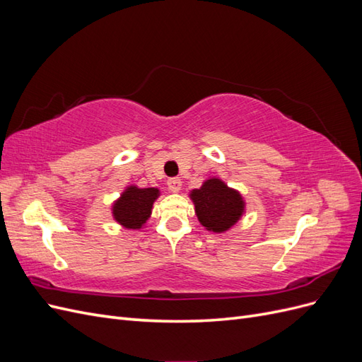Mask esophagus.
<instances>
[{
	"mask_svg": "<svg viewBox=\"0 0 362 362\" xmlns=\"http://www.w3.org/2000/svg\"><path fill=\"white\" fill-rule=\"evenodd\" d=\"M181 185H182V181L180 178H170L168 181V187L173 193H178L181 190Z\"/></svg>",
	"mask_w": 362,
	"mask_h": 362,
	"instance_id": "1",
	"label": "esophagus"
}]
</instances>
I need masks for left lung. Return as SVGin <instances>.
Masks as SVG:
<instances>
[{
  "instance_id": "obj_1",
  "label": "left lung",
  "mask_w": 362,
  "mask_h": 362,
  "mask_svg": "<svg viewBox=\"0 0 362 362\" xmlns=\"http://www.w3.org/2000/svg\"><path fill=\"white\" fill-rule=\"evenodd\" d=\"M194 213L206 231L226 233L245 214V199L235 189L228 187L221 178H210L199 189L190 192Z\"/></svg>"
}]
</instances>
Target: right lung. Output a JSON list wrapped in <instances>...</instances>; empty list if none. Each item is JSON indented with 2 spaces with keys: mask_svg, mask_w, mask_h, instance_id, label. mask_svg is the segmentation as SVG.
Segmentation results:
<instances>
[{
  "mask_svg": "<svg viewBox=\"0 0 362 362\" xmlns=\"http://www.w3.org/2000/svg\"><path fill=\"white\" fill-rule=\"evenodd\" d=\"M160 196L156 187L139 189L137 185H128L122 194L113 202V218L127 229H140L151 217L152 205Z\"/></svg>",
  "mask_w": 362,
  "mask_h": 362,
  "instance_id": "add662e5",
  "label": "right lung"
}]
</instances>
